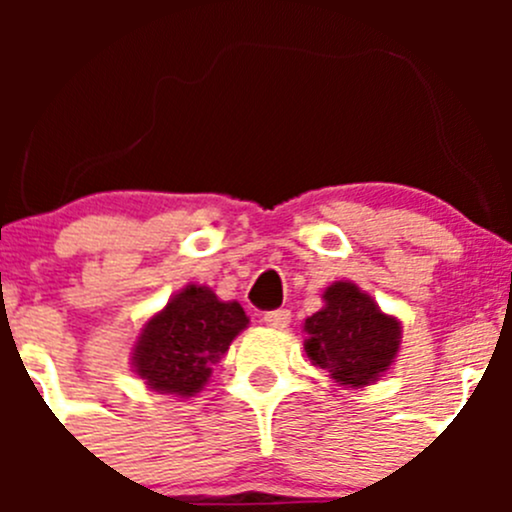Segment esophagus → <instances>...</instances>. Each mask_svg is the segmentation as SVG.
<instances>
[{"mask_svg":"<svg viewBox=\"0 0 512 512\" xmlns=\"http://www.w3.org/2000/svg\"><path fill=\"white\" fill-rule=\"evenodd\" d=\"M289 319H292L289 309H272V312L262 314V322L272 329H285L289 324Z\"/></svg>","mask_w":512,"mask_h":512,"instance_id":"obj_1","label":"esophagus"}]
</instances>
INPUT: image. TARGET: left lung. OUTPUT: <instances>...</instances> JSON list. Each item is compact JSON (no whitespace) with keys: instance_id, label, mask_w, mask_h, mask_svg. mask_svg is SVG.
<instances>
[{"instance_id":"obj_1","label":"left lung","mask_w":512,"mask_h":512,"mask_svg":"<svg viewBox=\"0 0 512 512\" xmlns=\"http://www.w3.org/2000/svg\"><path fill=\"white\" fill-rule=\"evenodd\" d=\"M304 354L342 386L361 389L384 374L399 354L401 322L354 282H334L324 307L304 319Z\"/></svg>"}]
</instances>
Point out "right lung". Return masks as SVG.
<instances>
[{
    "instance_id": "add662e5",
    "label": "right lung",
    "mask_w": 512,
    "mask_h": 512,
    "mask_svg": "<svg viewBox=\"0 0 512 512\" xmlns=\"http://www.w3.org/2000/svg\"><path fill=\"white\" fill-rule=\"evenodd\" d=\"M247 322L237 302H220L210 287L188 285L143 324L133 371L160 394L195 396Z\"/></svg>"
}]
</instances>
